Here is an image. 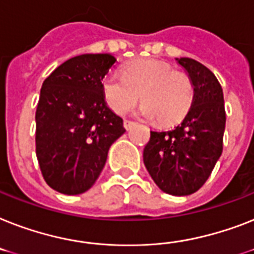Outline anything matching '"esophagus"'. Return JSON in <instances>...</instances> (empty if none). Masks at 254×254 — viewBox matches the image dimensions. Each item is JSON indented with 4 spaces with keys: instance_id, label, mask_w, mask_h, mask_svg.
Here are the masks:
<instances>
[{
    "instance_id": "34e87169",
    "label": "esophagus",
    "mask_w": 254,
    "mask_h": 254,
    "mask_svg": "<svg viewBox=\"0 0 254 254\" xmlns=\"http://www.w3.org/2000/svg\"><path fill=\"white\" fill-rule=\"evenodd\" d=\"M134 125H135V123H134V121H130V120L124 121V127H125L127 130H129L131 127H134Z\"/></svg>"
}]
</instances>
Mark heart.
Returning <instances> with one entry per match:
<instances>
[{"mask_svg": "<svg viewBox=\"0 0 254 254\" xmlns=\"http://www.w3.org/2000/svg\"><path fill=\"white\" fill-rule=\"evenodd\" d=\"M106 103L116 113L127 112L141 94L139 115L155 119L159 127L179 124L189 112L194 96L190 78L156 60H135L123 69V75L109 73L103 78Z\"/></svg>", "mask_w": 254, "mask_h": 254, "instance_id": "obj_1", "label": "heart"}]
</instances>
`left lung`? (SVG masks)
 <instances>
[{
    "label": "left lung",
    "instance_id": "8db88e82",
    "mask_svg": "<svg viewBox=\"0 0 254 254\" xmlns=\"http://www.w3.org/2000/svg\"><path fill=\"white\" fill-rule=\"evenodd\" d=\"M190 78L193 103L175 129L151 130L143 148V163L160 190L189 195L205 184L223 150L226 111L216 77L193 59H175Z\"/></svg>",
    "mask_w": 254,
    "mask_h": 254
}]
</instances>
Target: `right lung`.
Segmentation results:
<instances>
[{
	"mask_svg": "<svg viewBox=\"0 0 254 254\" xmlns=\"http://www.w3.org/2000/svg\"><path fill=\"white\" fill-rule=\"evenodd\" d=\"M109 53L80 55L43 82L36 109V156L44 180L59 193L88 190L106 166L124 123L107 106L102 80L115 65Z\"/></svg>",
	"mask_w": 254,
	"mask_h": 254,
	"instance_id": "obj_1",
	"label": "right lung"
}]
</instances>
